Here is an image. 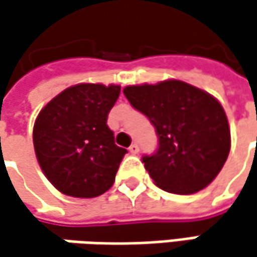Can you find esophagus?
Returning <instances> with one entry per match:
<instances>
[{
  "label": "esophagus",
  "mask_w": 257,
  "mask_h": 257,
  "mask_svg": "<svg viewBox=\"0 0 257 257\" xmlns=\"http://www.w3.org/2000/svg\"><path fill=\"white\" fill-rule=\"evenodd\" d=\"M129 153H131V154H138V153H140V145H138V144H132V145L129 147Z\"/></svg>",
  "instance_id": "34e87169"
}]
</instances>
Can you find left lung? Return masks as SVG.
Instances as JSON below:
<instances>
[{
	"mask_svg": "<svg viewBox=\"0 0 257 257\" xmlns=\"http://www.w3.org/2000/svg\"><path fill=\"white\" fill-rule=\"evenodd\" d=\"M123 94L157 132V153L143 157L154 183L176 195L206 188L231 147L227 114L218 100L179 80L126 85Z\"/></svg>",
	"mask_w": 257,
	"mask_h": 257,
	"instance_id": "1",
	"label": "left lung"
}]
</instances>
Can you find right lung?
I'll return each instance as SVG.
<instances>
[{"label":"right lung","instance_id":"add662e5","mask_svg":"<svg viewBox=\"0 0 257 257\" xmlns=\"http://www.w3.org/2000/svg\"><path fill=\"white\" fill-rule=\"evenodd\" d=\"M120 85L75 84L39 112L33 145L42 172L74 198H96L112 188L123 156L107 126Z\"/></svg>","mask_w":257,"mask_h":257}]
</instances>
